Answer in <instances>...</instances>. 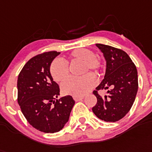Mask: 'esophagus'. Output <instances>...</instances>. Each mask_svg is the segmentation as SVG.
Instances as JSON below:
<instances>
[{"label":"esophagus","mask_w":152,"mask_h":152,"mask_svg":"<svg viewBox=\"0 0 152 152\" xmlns=\"http://www.w3.org/2000/svg\"><path fill=\"white\" fill-rule=\"evenodd\" d=\"M84 98L83 96H74L73 99L75 101H80V100H82Z\"/></svg>","instance_id":"34e87169"}]
</instances>
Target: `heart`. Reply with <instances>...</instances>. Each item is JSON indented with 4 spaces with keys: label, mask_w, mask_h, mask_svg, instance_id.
Listing matches in <instances>:
<instances>
[{
    "label": "heart",
    "mask_w": 152,
    "mask_h": 152,
    "mask_svg": "<svg viewBox=\"0 0 152 152\" xmlns=\"http://www.w3.org/2000/svg\"><path fill=\"white\" fill-rule=\"evenodd\" d=\"M69 59L72 62H82L83 74L89 70L99 73L103 67V62L100 57L96 56L93 51L88 48H76L71 52ZM49 70L52 79L58 83L64 80L69 73L68 63L59 58L52 61ZM96 84L95 76L89 73L79 78L70 77L66 80L61 84V90L66 95L83 96L90 91Z\"/></svg>",
    "instance_id": "1"
}]
</instances>
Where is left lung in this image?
<instances>
[{
	"label": "left lung",
	"instance_id": "1",
	"mask_svg": "<svg viewBox=\"0 0 152 152\" xmlns=\"http://www.w3.org/2000/svg\"><path fill=\"white\" fill-rule=\"evenodd\" d=\"M96 45L104 53L107 69L104 79L93 92L97 102L92 110L102 121L116 122L129 112L134 102L138 89L137 68L124 51L107 45ZM100 89H109L108 95L102 98L98 94Z\"/></svg>",
	"mask_w": 152,
	"mask_h": 152
}]
</instances>
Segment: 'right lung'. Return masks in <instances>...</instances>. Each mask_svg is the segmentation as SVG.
Returning a JSON list of instances; mask_svg holds the SVG:
<instances>
[{
	"instance_id": "add662e5",
	"label": "right lung",
	"mask_w": 152,
	"mask_h": 152,
	"mask_svg": "<svg viewBox=\"0 0 152 152\" xmlns=\"http://www.w3.org/2000/svg\"><path fill=\"white\" fill-rule=\"evenodd\" d=\"M60 52H43L26 62L18 78V103L31 125L45 133H56L68 122L75 101L71 96L57 100L59 86L50 66Z\"/></svg>"
}]
</instances>
